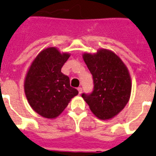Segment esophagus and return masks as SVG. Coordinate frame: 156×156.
Returning <instances> with one entry per match:
<instances>
[{"label":"esophagus","mask_w":156,"mask_h":156,"mask_svg":"<svg viewBox=\"0 0 156 156\" xmlns=\"http://www.w3.org/2000/svg\"><path fill=\"white\" fill-rule=\"evenodd\" d=\"M77 90H78V92H79V94H81L82 93V91H83V88L81 87H79L77 88Z\"/></svg>","instance_id":"34e87169"}]
</instances>
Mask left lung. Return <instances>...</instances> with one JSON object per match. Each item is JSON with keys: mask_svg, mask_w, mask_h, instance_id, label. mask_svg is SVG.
<instances>
[{"mask_svg": "<svg viewBox=\"0 0 156 156\" xmlns=\"http://www.w3.org/2000/svg\"><path fill=\"white\" fill-rule=\"evenodd\" d=\"M83 60L93 80V90L81 96L90 109L101 119L115 116L126 106L131 95L132 83L125 64L109 50L85 53Z\"/></svg>", "mask_w": 156, "mask_h": 156, "instance_id": "left-lung-1", "label": "left lung"}]
</instances>
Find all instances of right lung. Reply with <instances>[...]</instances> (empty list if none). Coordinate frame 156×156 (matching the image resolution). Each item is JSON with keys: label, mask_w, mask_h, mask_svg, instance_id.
Instances as JSON below:
<instances>
[{"label": "right lung", "mask_w": 156, "mask_h": 156, "mask_svg": "<svg viewBox=\"0 0 156 156\" xmlns=\"http://www.w3.org/2000/svg\"><path fill=\"white\" fill-rule=\"evenodd\" d=\"M69 56L48 48L36 57L29 68L24 92L30 106L41 116L56 118L78 94L77 89L70 86L69 77L61 73Z\"/></svg>", "instance_id": "obj_1"}]
</instances>
